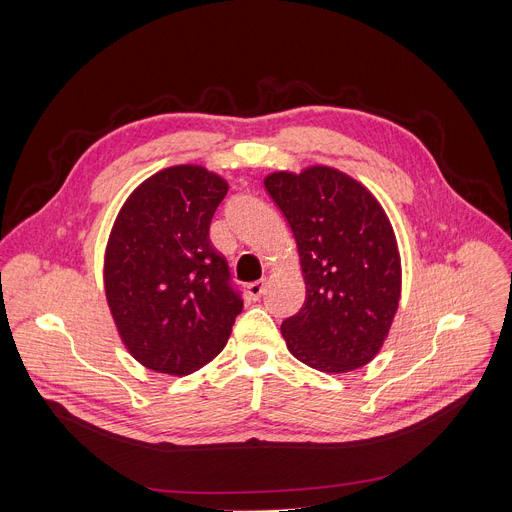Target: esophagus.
<instances>
[{
	"label": "esophagus",
	"instance_id": "1",
	"mask_svg": "<svg viewBox=\"0 0 512 512\" xmlns=\"http://www.w3.org/2000/svg\"><path fill=\"white\" fill-rule=\"evenodd\" d=\"M263 292H265V280H257V282H251V284L247 286V297H249L251 301H259Z\"/></svg>",
	"mask_w": 512,
	"mask_h": 512
}]
</instances>
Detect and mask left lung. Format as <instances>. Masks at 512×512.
<instances>
[{
  "label": "left lung",
  "instance_id": "1",
  "mask_svg": "<svg viewBox=\"0 0 512 512\" xmlns=\"http://www.w3.org/2000/svg\"><path fill=\"white\" fill-rule=\"evenodd\" d=\"M297 240L305 303L282 321L288 351L305 365L346 373L382 348L400 299V257L382 205L334 168L265 178Z\"/></svg>",
  "mask_w": 512,
  "mask_h": 512
}]
</instances>
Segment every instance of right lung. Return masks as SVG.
<instances>
[{"label": "right lung", "instance_id": "right-lung-1", "mask_svg": "<svg viewBox=\"0 0 512 512\" xmlns=\"http://www.w3.org/2000/svg\"><path fill=\"white\" fill-rule=\"evenodd\" d=\"M228 182L174 166L124 203L105 251V294L120 338L147 369L188 375L226 346L242 294L209 224Z\"/></svg>", "mask_w": 512, "mask_h": 512}]
</instances>
